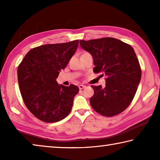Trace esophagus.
<instances>
[{
  "label": "esophagus",
  "mask_w": 160,
  "mask_h": 160,
  "mask_svg": "<svg viewBox=\"0 0 160 160\" xmlns=\"http://www.w3.org/2000/svg\"><path fill=\"white\" fill-rule=\"evenodd\" d=\"M85 85H79V86H78V88H79V89L80 90H82V89H84L85 88Z\"/></svg>",
  "instance_id": "34e87169"
}]
</instances>
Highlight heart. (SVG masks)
I'll list each match as a JSON object with an SVG mask.
<instances>
[{"mask_svg":"<svg viewBox=\"0 0 160 160\" xmlns=\"http://www.w3.org/2000/svg\"><path fill=\"white\" fill-rule=\"evenodd\" d=\"M84 53H86V52H84L82 54H84Z\"/></svg>","mask_w":160,"mask_h":160,"instance_id":"1","label":"heart"}]
</instances>
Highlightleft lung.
I'll return each instance as SVG.
<instances>
[{
    "label": "left lung",
    "mask_w": 160,
    "mask_h": 160,
    "mask_svg": "<svg viewBox=\"0 0 160 160\" xmlns=\"http://www.w3.org/2000/svg\"><path fill=\"white\" fill-rule=\"evenodd\" d=\"M80 45L92 56L94 72L102 71L107 77L104 88L92 86V107L105 116L123 112L133 99L141 79V69L134 49L131 45L111 37L80 40Z\"/></svg>",
    "instance_id": "8db88e82"
}]
</instances>
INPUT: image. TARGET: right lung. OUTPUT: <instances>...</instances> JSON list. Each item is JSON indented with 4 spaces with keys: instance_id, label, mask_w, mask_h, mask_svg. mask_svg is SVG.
<instances>
[{
    "instance_id": "right-lung-1",
    "label": "right lung",
    "mask_w": 160,
    "mask_h": 160,
    "mask_svg": "<svg viewBox=\"0 0 160 160\" xmlns=\"http://www.w3.org/2000/svg\"><path fill=\"white\" fill-rule=\"evenodd\" d=\"M78 47V40L32 48L18 68L19 87L26 107L39 120L58 122L71 111L78 87L56 81Z\"/></svg>"
}]
</instances>
